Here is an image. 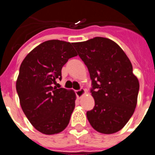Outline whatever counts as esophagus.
Returning a JSON list of instances; mask_svg holds the SVG:
<instances>
[{"label": "esophagus", "mask_w": 155, "mask_h": 155, "mask_svg": "<svg viewBox=\"0 0 155 155\" xmlns=\"http://www.w3.org/2000/svg\"><path fill=\"white\" fill-rule=\"evenodd\" d=\"M84 92H85V91H84V88H81V89L76 90V91H75V93H76L77 96L79 98H80L81 97L82 95L84 94Z\"/></svg>", "instance_id": "34e87169"}]
</instances>
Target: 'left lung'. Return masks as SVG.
Instances as JSON below:
<instances>
[{
	"label": "left lung",
	"mask_w": 155,
	"mask_h": 155,
	"mask_svg": "<svg viewBox=\"0 0 155 155\" xmlns=\"http://www.w3.org/2000/svg\"><path fill=\"white\" fill-rule=\"evenodd\" d=\"M73 46L91 80L94 106L87 112V120L98 132H118L134 114L139 92L130 61L116 42L103 37L74 42Z\"/></svg>",
	"instance_id": "obj_1"
}]
</instances>
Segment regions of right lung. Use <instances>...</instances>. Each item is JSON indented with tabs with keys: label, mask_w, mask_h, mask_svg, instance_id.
Here are the masks:
<instances>
[{
	"label": "right lung",
	"mask_w": 155,
	"mask_h": 155,
	"mask_svg": "<svg viewBox=\"0 0 155 155\" xmlns=\"http://www.w3.org/2000/svg\"><path fill=\"white\" fill-rule=\"evenodd\" d=\"M73 43L61 40L42 42L21 63L16 82L21 109L37 130L47 135L68 127L75 106V94L57 87L63 66L78 54Z\"/></svg>",
	"instance_id": "obj_1"
}]
</instances>
